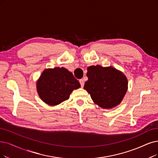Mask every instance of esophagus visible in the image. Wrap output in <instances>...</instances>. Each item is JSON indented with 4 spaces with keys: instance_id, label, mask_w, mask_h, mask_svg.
Wrapping results in <instances>:
<instances>
[{
    "instance_id": "obj_1",
    "label": "esophagus",
    "mask_w": 158,
    "mask_h": 158,
    "mask_svg": "<svg viewBox=\"0 0 158 158\" xmlns=\"http://www.w3.org/2000/svg\"><path fill=\"white\" fill-rule=\"evenodd\" d=\"M79 81H80V84L81 85V87H83L84 85V80L83 79H80L79 80Z\"/></svg>"
}]
</instances>
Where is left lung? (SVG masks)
<instances>
[{"label":"left lung","mask_w":158,"mask_h":158,"mask_svg":"<svg viewBox=\"0 0 158 158\" xmlns=\"http://www.w3.org/2000/svg\"><path fill=\"white\" fill-rule=\"evenodd\" d=\"M84 88L96 104L110 109L121 102L128 89V80L123 73L112 67L90 66Z\"/></svg>","instance_id":"1"}]
</instances>
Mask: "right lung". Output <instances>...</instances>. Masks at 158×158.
I'll use <instances>...</instances> for the list:
<instances>
[{
  "label": "right lung",
  "mask_w": 158,
  "mask_h": 158,
  "mask_svg": "<svg viewBox=\"0 0 158 158\" xmlns=\"http://www.w3.org/2000/svg\"><path fill=\"white\" fill-rule=\"evenodd\" d=\"M80 87L78 80L64 67L45 69L37 83L40 98L50 106L58 105L68 100L72 91Z\"/></svg>",
  "instance_id": "add662e5"
}]
</instances>
